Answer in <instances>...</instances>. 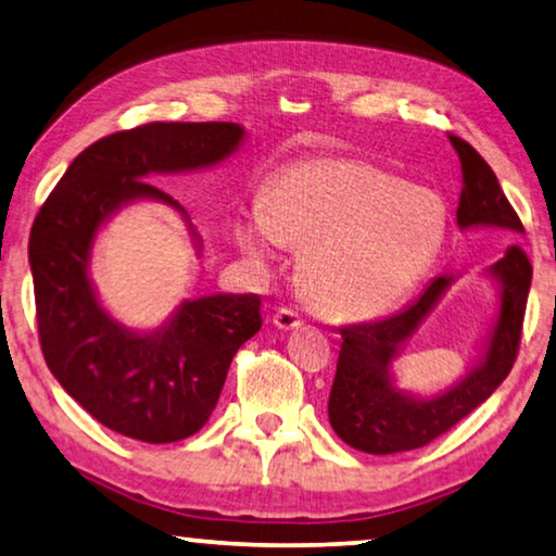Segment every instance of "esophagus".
Returning a JSON list of instances; mask_svg holds the SVG:
<instances>
[{"label": "esophagus", "instance_id": "34e87169", "mask_svg": "<svg viewBox=\"0 0 556 556\" xmlns=\"http://www.w3.org/2000/svg\"><path fill=\"white\" fill-rule=\"evenodd\" d=\"M273 323H276L280 330H293L298 326H303V315L293 311V307H278L276 315H273Z\"/></svg>", "mask_w": 556, "mask_h": 556}]
</instances>
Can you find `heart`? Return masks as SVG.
<instances>
[{
    "instance_id": "b5f03b06",
    "label": "heart",
    "mask_w": 556,
    "mask_h": 556,
    "mask_svg": "<svg viewBox=\"0 0 556 556\" xmlns=\"http://www.w3.org/2000/svg\"><path fill=\"white\" fill-rule=\"evenodd\" d=\"M440 193L361 159H307L278 170L238 243L268 258L301 245L307 293L338 318H375L413 293L447 238Z\"/></svg>"
}]
</instances>
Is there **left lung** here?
Listing matches in <instances>:
<instances>
[{
  "label": "left lung",
  "instance_id": "1",
  "mask_svg": "<svg viewBox=\"0 0 556 556\" xmlns=\"http://www.w3.org/2000/svg\"><path fill=\"white\" fill-rule=\"evenodd\" d=\"M450 143L463 168L457 224L463 228H502L509 236L522 233V220L511 208L490 164L459 136L450 134ZM490 270L502 286V305L486 355L465 380L440 397L415 400L403 395L392 388L388 367L400 345L413 336L445 293L452 283L450 276L434 278L413 305L386 320L340 328L343 345L328 400L330 425L340 440L367 455H392L425 447L465 420L502 386L517 361L522 340L532 263L517 243H507L502 258Z\"/></svg>",
  "mask_w": 556,
  "mask_h": 556
}]
</instances>
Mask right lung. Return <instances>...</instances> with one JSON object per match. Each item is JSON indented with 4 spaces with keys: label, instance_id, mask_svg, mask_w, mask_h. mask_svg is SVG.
Segmentation results:
<instances>
[{
    "label": "right lung",
    "instance_id": "add662e5",
    "mask_svg": "<svg viewBox=\"0 0 556 556\" xmlns=\"http://www.w3.org/2000/svg\"><path fill=\"white\" fill-rule=\"evenodd\" d=\"M241 139L228 122H151L104 136L72 161L34 218L29 266L45 361L93 420L131 440L178 442L206 425L236 350L263 326L261 298H193L161 330L131 332L93 295V233L134 199L186 213L143 178L218 164Z\"/></svg>",
    "mask_w": 556,
    "mask_h": 556
}]
</instances>
